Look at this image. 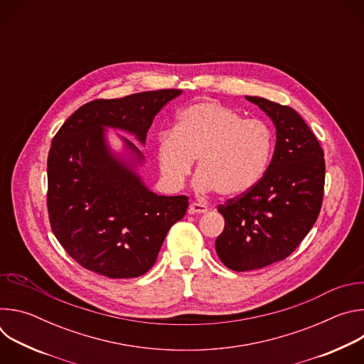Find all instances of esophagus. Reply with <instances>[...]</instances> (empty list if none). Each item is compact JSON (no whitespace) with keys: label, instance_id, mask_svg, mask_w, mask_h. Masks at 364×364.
Returning a JSON list of instances; mask_svg holds the SVG:
<instances>
[{"label":"esophagus","instance_id":"1","mask_svg":"<svg viewBox=\"0 0 364 364\" xmlns=\"http://www.w3.org/2000/svg\"><path fill=\"white\" fill-rule=\"evenodd\" d=\"M209 212V209L201 203H196V201H191L190 205H188V213L190 215H204Z\"/></svg>","mask_w":364,"mask_h":364}]
</instances>
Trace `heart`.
<instances>
[{
  "label": "heart",
  "mask_w": 364,
  "mask_h": 364,
  "mask_svg": "<svg viewBox=\"0 0 364 364\" xmlns=\"http://www.w3.org/2000/svg\"><path fill=\"white\" fill-rule=\"evenodd\" d=\"M274 136L257 119H245L216 100L191 103L177 114L173 132H161L155 154L163 183L180 188L197 161L194 187L233 197L250 190L269 166Z\"/></svg>",
  "instance_id": "1"
}]
</instances>
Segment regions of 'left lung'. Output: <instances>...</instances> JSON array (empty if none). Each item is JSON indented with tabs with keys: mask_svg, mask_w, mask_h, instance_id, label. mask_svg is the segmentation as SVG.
<instances>
[{
	"mask_svg": "<svg viewBox=\"0 0 364 364\" xmlns=\"http://www.w3.org/2000/svg\"><path fill=\"white\" fill-rule=\"evenodd\" d=\"M274 122L272 161L246 193L220 204L225 229L220 261L236 272L261 269L289 256L314 226L323 203L324 151L298 112L259 96H245Z\"/></svg>",
	"mask_w": 364,
	"mask_h": 364,
	"instance_id": "1",
	"label": "left lung"
}]
</instances>
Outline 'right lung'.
<instances>
[{"instance_id":"add662e5","label":"right lung","mask_w":364,"mask_h":364,"mask_svg":"<svg viewBox=\"0 0 364 364\" xmlns=\"http://www.w3.org/2000/svg\"><path fill=\"white\" fill-rule=\"evenodd\" d=\"M178 89L151 90L80 107L51 141L47 159L50 226L83 268L108 278H136L157 261L170 228L188 207L186 196H159L138 174L142 152L121 136L115 152L107 129L144 145L146 132Z\"/></svg>"}]
</instances>
